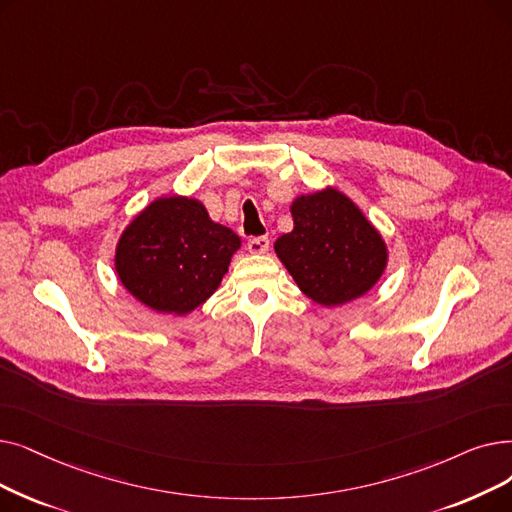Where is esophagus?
I'll use <instances>...</instances> for the list:
<instances>
[{"label": "esophagus", "mask_w": 512, "mask_h": 512, "mask_svg": "<svg viewBox=\"0 0 512 512\" xmlns=\"http://www.w3.org/2000/svg\"><path fill=\"white\" fill-rule=\"evenodd\" d=\"M247 247H249V253H253V255H263V253H268V249H270V238H268V236L251 238Z\"/></svg>", "instance_id": "1"}]
</instances>
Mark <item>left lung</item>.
Listing matches in <instances>:
<instances>
[{
	"label": "left lung",
	"mask_w": 512,
	"mask_h": 512,
	"mask_svg": "<svg viewBox=\"0 0 512 512\" xmlns=\"http://www.w3.org/2000/svg\"><path fill=\"white\" fill-rule=\"evenodd\" d=\"M293 230L274 251L301 293L339 307L370 293L387 270L389 249L364 211L335 186L299 194L291 203Z\"/></svg>",
	"instance_id": "obj_1"
}]
</instances>
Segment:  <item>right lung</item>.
I'll list each match as a JSON object with an SVG mask.
<instances>
[{
    "label": "right lung",
    "instance_id": "right-lung-1",
    "mask_svg": "<svg viewBox=\"0 0 512 512\" xmlns=\"http://www.w3.org/2000/svg\"><path fill=\"white\" fill-rule=\"evenodd\" d=\"M240 238L192 196L154 198L121 232L115 272L125 291L157 314L186 316L228 274Z\"/></svg>",
    "mask_w": 512,
    "mask_h": 512
}]
</instances>
